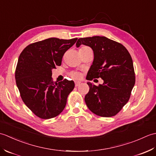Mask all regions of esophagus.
I'll use <instances>...</instances> for the list:
<instances>
[{
    "label": "esophagus",
    "instance_id": "34e87169",
    "mask_svg": "<svg viewBox=\"0 0 156 156\" xmlns=\"http://www.w3.org/2000/svg\"><path fill=\"white\" fill-rule=\"evenodd\" d=\"M80 83H81V82H80L76 81V82H75V86H76V87H78V86L80 84Z\"/></svg>",
    "mask_w": 156,
    "mask_h": 156
}]
</instances>
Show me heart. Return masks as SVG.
I'll return each mask as SVG.
<instances>
[{
	"instance_id": "1",
	"label": "heart",
	"mask_w": 156,
	"mask_h": 156,
	"mask_svg": "<svg viewBox=\"0 0 156 156\" xmlns=\"http://www.w3.org/2000/svg\"><path fill=\"white\" fill-rule=\"evenodd\" d=\"M87 48V47H82L80 49V50H81V49H83ZM70 76H71V77L72 78L76 79V80H77V79H80L81 78V74H80V72H72L71 74H70Z\"/></svg>"
}]
</instances>
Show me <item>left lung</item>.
<instances>
[{
  "label": "left lung",
  "instance_id": "obj_1",
  "mask_svg": "<svg viewBox=\"0 0 156 156\" xmlns=\"http://www.w3.org/2000/svg\"><path fill=\"white\" fill-rule=\"evenodd\" d=\"M81 45L89 46L94 53L87 80L101 78L104 81L99 86L87 82L90 89L85 96L86 104L95 115L104 117L115 116L128 102L135 85L131 55L122 44L104 36L80 38L76 47Z\"/></svg>",
  "mask_w": 156,
  "mask_h": 156
}]
</instances>
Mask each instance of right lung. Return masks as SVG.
I'll return each instance as SVG.
<instances>
[{
  "label": "right lung",
  "instance_id": "obj_1",
  "mask_svg": "<svg viewBox=\"0 0 156 156\" xmlns=\"http://www.w3.org/2000/svg\"><path fill=\"white\" fill-rule=\"evenodd\" d=\"M77 39H46L29 45L19 55L15 71L16 84L23 101L39 118L55 117L66 107L74 82L66 79L54 82L52 69L61 65L64 53Z\"/></svg>",
  "mask_w": 156,
  "mask_h": 156
}]
</instances>
